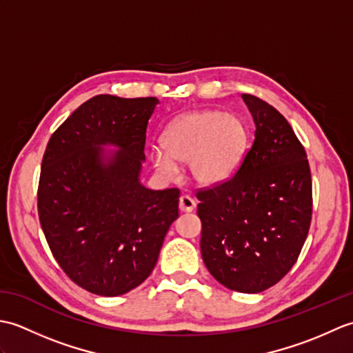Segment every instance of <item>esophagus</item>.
<instances>
[{
	"mask_svg": "<svg viewBox=\"0 0 353 353\" xmlns=\"http://www.w3.org/2000/svg\"><path fill=\"white\" fill-rule=\"evenodd\" d=\"M196 200H194L191 196H182L179 199V208H181L182 212H191L196 208Z\"/></svg>",
	"mask_w": 353,
	"mask_h": 353,
	"instance_id": "34e87169",
	"label": "esophagus"
}]
</instances>
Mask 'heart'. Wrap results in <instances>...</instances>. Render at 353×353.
I'll return each mask as SVG.
<instances>
[{"label": "heart", "instance_id": "1", "mask_svg": "<svg viewBox=\"0 0 353 353\" xmlns=\"http://www.w3.org/2000/svg\"><path fill=\"white\" fill-rule=\"evenodd\" d=\"M249 133L234 114L196 110L174 119L162 137L163 150H154L153 163L163 174L177 172V163H190L200 185L212 186L235 174L247 150Z\"/></svg>", "mask_w": 353, "mask_h": 353}]
</instances>
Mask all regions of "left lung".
I'll use <instances>...</instances> for the list:
<instances>
[{
	"label": "left lung",
	"mask_w": 353,
	"mask_h": 353,
	"mask_svg": "<svg viewBox=\"0 0 353 353\" xmlns=\"http://www.w3.org/2000/svg\"><path fill=\"white\" fill-rule=\"evenodd\" d=\"M254 141L226 182L197 191L200 249L224 287L261 292L301 254L312 215V181L302 142L273 106L243 94Z\"/></svg>",
	"instance_id": "left-lung-1"
}]
</instances>
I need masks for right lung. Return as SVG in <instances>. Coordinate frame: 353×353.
Wrapping results in <instances>:
<instances>
[{
	"label": "right lung",
	"mask_w": 353,
	"mask_h": 353,
	"mask_svg": "<svg viewBox=\"0 0 353 353\" xmlns=\"http://www.w3.org/2000/svg\"><path fill=\"white\" fill-rule=\"evenodd\" d=\"M157 101L97 95L59 125L45 148L37 212L70 279L114 297L144 282L179 216L181 191L139 183L145 132ZM120 147L108 157L100 145Z\"/></svg>",
	"instance_id": "add662e5"
}]
</instances>
